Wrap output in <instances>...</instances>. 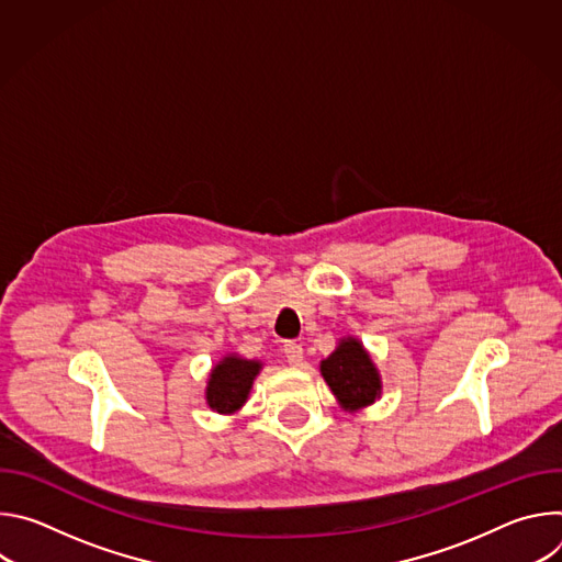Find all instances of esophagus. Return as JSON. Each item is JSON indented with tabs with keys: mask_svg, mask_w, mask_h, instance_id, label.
Here are the masks:
<instances>
[{
	"mask_svg": "<svg viewBox=\"0 0 562 562\" xmlns=\"http://www.w3.org/2000/svg\"><path fill=\"white\" fill-rule=\"evenodd\" d=\"M284 356H286V362L291 364V367H300L302 364V360H304V351H302V345L300 342H286L284 345Z\"/></svg>",
	"mask_w": 562,
	"mask_h": 562,
	"instance_id": "34e87169",
	"label": "esophagus"
}]
</instances>
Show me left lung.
<instances>
[{
  "mask_svg": "<svg viewBox=\"0 0 562 562\" xmlns=\"http://www.w3.org/2000/svg\"><path fill=\"white\" fill-rule=\"evenodd\" d=\"M327 384L347 409L371 405L380 395V378L362 345L353 338L342 340L340 347L319 364Z\"/></svg>",
  "mask_w": 562,
  "mask_h": 562,
  "instance_id": "left-lung-1",
  "label": "left lung"
}]
</instances>
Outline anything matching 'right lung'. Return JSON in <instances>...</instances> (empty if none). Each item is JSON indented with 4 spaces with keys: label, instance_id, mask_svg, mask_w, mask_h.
Returning a JSON list of instances; mask_svg holds the SVG:
<instances>
[{
    "label": "right lung",
    "instance_id": "obj_1",
    "mask_svg": "<svg viewBox=\"0 0 562 562\" xmlns=\"http://www.w3.org/2000/svg\"><path fill=\"white\" fill-rule=\"evenodd\" d=\"M260 371V362L243 360L237 356L224 358L209 378L206 403L217 414H233L245 405L254 378Z\"/></svg>",
    "mask_w": 562,
    "mask_h": 562
}]
</instances>
